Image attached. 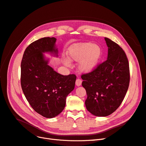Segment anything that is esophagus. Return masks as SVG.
Listing matches in <instances>:
<instances>
[{
	"instance_id": "34e87169",
	"label": "esophagus",
	"mask_w": 146,
	"mask_h": 146,
	"mask_svg": "<svg viewBox=\"0 0 146 146\" xmlns=\"http://www.w3.org/2000/svg\"><path fill=\"white\" fill-rule=\"evenodd\" d=\"M82 81L81 79H76V85L77 86H80L82 85Z\"/></svg>"
}]
</instances>
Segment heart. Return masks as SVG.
Wrapping results in <instances>:
<instances>
[{
	"instance_id": "heart-1",
	"label": "heart",
	"mask_w": 146,
	"mask_h": 146,
	"mask_svg": "<svg viewBox=\"0 0 146 146\" xmlns=\"http://www.w3.org/2000/svg\"><path fill=\"white\" fill-rule=\"evenodd\" d=\"M67 54L70 60L79 62L78 68L80 71L89 73L94 70L98 66L101 59L102 51L98 45L87 42L71 46L68 48ZM69 60L64 58L63 60V63L67 66H71V62Z\"/></svg>"
}]
</instances>
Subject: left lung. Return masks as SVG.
<instances>
[{"label": "left lung", "instance_id": "1", "mask_svg": "<svg viewBox=\"0 0 146 146\" xmlns=\"http://www.w3.org/2000/svg\"><path fill=\"white\" fill-rule=\"evenodd\" d=\"M108 58L94 70L82 75L86 89L87 110L94 115L106 117L115 111L126 95L129 83V68L124 51L119 45L105 38Z\"/></svg>", "mask_w": 146, "mask_h": 146}]
</instances>
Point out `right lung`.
Here are the masks:
<instances>
[{
	"label": "right lung",
	"mask_w": 146,
	"mask_h": 146,
	"mask_svg": "<svg viewBox=\"0 0 146 146\" xmlns=\"http://www.w3.org/2000/svg\"><path fill=\"white\" fill-rule=\"evenodd\" d=\"M56 42L54 37H44L29 44L21 66V84L26 99L35 112L47 118L63 111L76 79V75L60 74L48 64L49 60L43 53L57 57Z\"/></svg>",
	"instance_id": "obj_1"
}]
</instances>
